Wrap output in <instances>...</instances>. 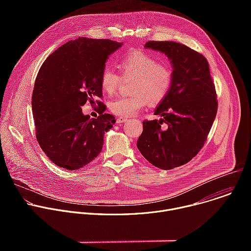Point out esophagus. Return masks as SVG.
<instances>
[{
  "label": "esophagus",
  "mask_w": 251,
  "mask_h": 251,
  "mask_svg": "<svg viewBox=\"0 0 251 251\" xmlns=\"http://www.w3.org/2000/svg\"><path fill=\"white\" fill-rule=\"evenodd\" d=\"M126 121H127V118H125V117H118V118L116 119V122H117L118 124L124 123V122H126Z\"/></svg>",
  "instance_id": "34e87169"
}]
</instances>
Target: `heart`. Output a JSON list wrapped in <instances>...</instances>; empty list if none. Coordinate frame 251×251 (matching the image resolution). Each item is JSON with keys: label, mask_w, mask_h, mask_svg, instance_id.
Masks as SVG:
<instances>
[{"label": "heart", "mask_w": 251, "mask_h": 251, "mask_svg": "<svg viewBox=\"0 0 251 251\" xmlns=\"http://www.w3.org/2000/svg\"><path fill=\"white\" fill-rule=\"evenodd\" d=\"M123 76H133L131 91L128 96L114 98L109 108L112 113L122 117L132 116L149 102L151 105L161 103L168 95L173 83V68L167 62L158 60L143 51L132 50L124 54L120 61ZM121 77L110 67H105L101 74L100 84L107 94L117 91Z\"/></svg>", "instance_id": "heart-1"}]
</instances>
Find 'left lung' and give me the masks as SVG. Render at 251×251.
<instances>
[{
  "label": "left lung",
  "instance_id": "1",
  "mask_svg": "<svg viewBox=\"0 0 251 251\" xmlns=\"http://www.w3.org/2000/svg\"><path fill=\"white\" fill-rule=\"evenodd\" d=\"M145 48L168 56L174 76L155 110L162 118L143 121L137 147L153 166L171 170L190 162L202 148L218 112L216 87L201 53L175 42L150 41Z\"/></svg>",
  "mask_w": 251,
  "mask_h": 251
}]
</instances>
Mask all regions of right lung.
Wrapping results in <instances>:
<instances>
[{"label":"right lung","mask_w":251,"mask_h":251,"mask_svg":"<svg viewBox=\"0 0 251 251\" xmlns=\"http://www.w3.org/2000/svg\"><path fill=\"white\" fill-rule=\"evenodd\" d=\"M123 43L79 38L53 51L43 63L31 96L35 136L56 166L77 170L101 152L105 132L115 117L98 104L97 118L82 113L87 100L102 97L100 78L105 62Z\"/></svg>","instance_id":"add662e5"}]
</instances>
